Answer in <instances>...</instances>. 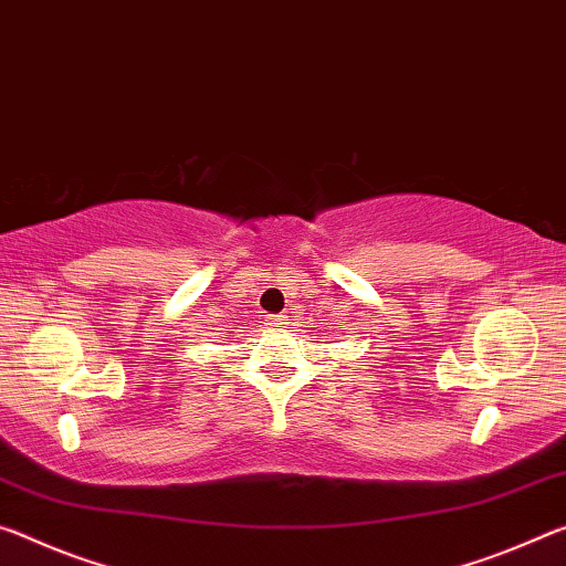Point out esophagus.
Masks as SVG:
<instances>
[{
	"label": "esophagus",
	"mask_w": 566,
	"mask_h": 566,
	"mask_svg": "<svg viewBox=\"0 0 566 566\" xmlns=\"http://www.w3.org/2000/svg\"><path fill=\"white\" fill-rule=\"evenodd\" d=\"M268 326H271V328H283L285 326V318L283 316H271V318H268Z\"/></svg>",
	"instance_id": "esophagus-1"
}]
</instances>
